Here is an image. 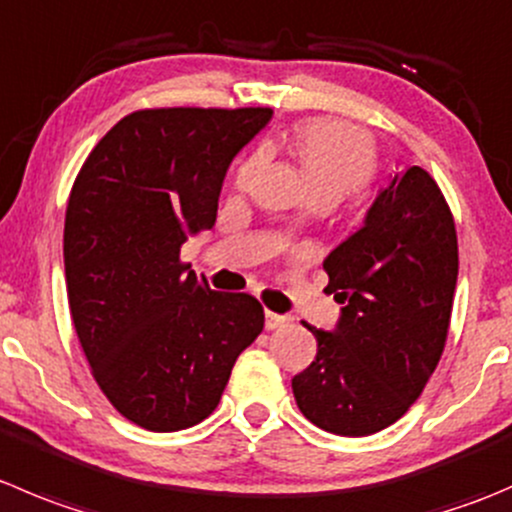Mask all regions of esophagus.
Listing matches in <instances>:
<instances>
[{
  "label": "esophagus",
  "mask_w": 512,
  "mask_h": 512,
  "mask_svg": "<svg viewBox=\"0 0 512 512\" xmlns=\"http://www.w3.org/2000/svg\"><path fill=\"white\" fill-rule=\"evenodd\" d=\"M290 322V317L287 315H277V312H265V327L267 330H277V327L287 325Z\"/></svg>",
  "instance_id": "34e87169"
}]
</instances>
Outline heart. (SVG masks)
<instances>
[{"label": "heart", "instance_id": "1", "mask_svg": "<svg viewBox=\"0 0 512 512\" xmlns=\"http://www.w3.org/2000/svg\"><path fill=\"white\" fill-rule=\"evenodd\" d=\"M292 155L297 157L312 197L342 200L372 180L377 167L375 140L365 130L340 119H307L292 130ZM260 157H252L240 167L237 185L245 187L255 175Z\"/></svg>", "mask_w": 512, "mask_h": 512}]
</instances>
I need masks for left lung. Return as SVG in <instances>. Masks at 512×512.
<instances>
[{"label":"left lung","instance_id":"1","mask_svg":"<svg viewBox=\"0 0 512 512\" xmlns=\"http://www.w3.org/2000/svg\"><path fill=\"white\" fill-rule=\"evenodd\" d=\"M340 302L335 330H307L317 355L292 377L297 408L327 433L362 438L420 398L445 350L458 282V235L438 182L410 167L322 262Z\"/></svg>","mask_w":512,"mask_h":512}]
</instances>
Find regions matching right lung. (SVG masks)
Instances as JSON below:
<instances>
[{"mask_svg":"<svg viewBox=\"0 0 512 512\" xmlns=\"http://www.w3.org/2000/svg\"><path fill=\"white\" fill-rule=\"evenodd\" d=\"M270 107L140 109L84 160L64 217L69 312L119 415L152 433L202 423L265 327L247 292H215L180 260L217 220L237 152Z\"/></svg>","mask_w":512,"mask_h":512,"instance_id":"1","label":"right lung"}]
</instances>
